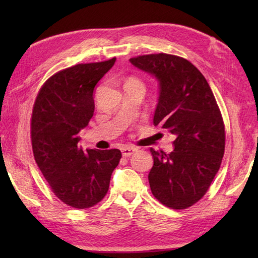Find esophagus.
I'll return each instance as SVG.
<instances>
[{
	"instance_id": "34e87169",
	"label": "esophagus",
	"mask_w": 258,
	"mask_h": 258,
	"mask_svg": "<svg viewBox=\"0 0 258 258\" xmlns=\"http://www.w3.org/2000/svg\"><path fill=\"white\" fill-rule=\"evenodd\" d=\"M137 152L136 147H131V146H124L121 148V154L123 157H130V156Z\"/></svg>"
}]
</instances>
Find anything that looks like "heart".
Segmentation results:
<instances>
[{"mask_svg":"<svg viewBox=\"0 0 258 258\" xmlns=\"http://www.w3.org/2000/svg\"><path fill=\"white\" fill-rule=\"evenodd\" d=\"M129 82H138L137 80H134V79H131V80H129Z\"/></svg>","mask_w":258,"mask_h":258,"instance_id":"obj_1","label":"heart"}]
</instances>
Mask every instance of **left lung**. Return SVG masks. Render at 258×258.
<instances>
[{"mask_svg": "<svg viewBox=\"0 0 258 258\" xmlns=\"http://www.w3.org/2000/svg\"><path fill=\"white\" fill-rule=\"evenodd\" d=\"M129 61L157 80L153 122L175 138L170 154L151 148L152 192L168 208H189L205 196L224 156L225 128L213 92L199 70L184 58L155 53Z\"/></svg>", "mask_w": 258, "mask_h": 258, "instance_id": "left-lung-1", "label": "left lung"}]
</instances>
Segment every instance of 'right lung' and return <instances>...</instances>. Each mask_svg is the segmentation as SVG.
<instances>
[{
	"mask_svg": "<svg viewBox=\"0 0 258 258\" xmlns=\"http://www.w3.org/2000/svg\"><path fill=\"white\" fill-rule=\"evenodd\" d=\"M116 58L76 64L52 75L36 97L31 119L34 158L54 195L66 205L87 209L104 198L119 150L79 146L80 131L95 112L93 90Z\"/></svg>",
	"mask_w": 258,
	"mask_h": 258,
	"instance_id": "1",
	"label": "right lung"
}]
</instances>
